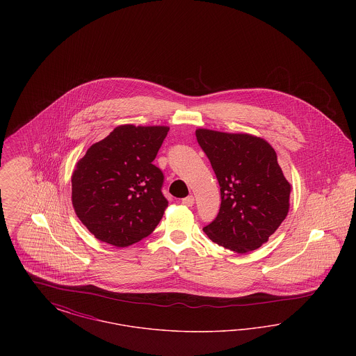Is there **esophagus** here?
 Wrapping results in <instances>:
<instances>
[{
    "instance_id": "obj_1",
    "label": "esophagus",
    "mask_w": 356,
    "mask_h": 356,
    "mask_svg": "<svg viewBox=\"0 0 356 356\" xmlns=\"http://www.w3.org/2000/svg\"><path fill=\"white\" fill-rule=\"evenodd\" d=\"M181 203L186 205V207H192V205L195 204V197H193L192 195H191V196H186V197H184V199L181 200Z\"/></svg>"
}]
</instances>
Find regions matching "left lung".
<instances>
[{
	"mask_svg": "<svg viewBox=\"0 0 356 356\" xmlns=\"http://www.w3.org/2000/svg\"><path fill=\"white\" fill-rule=\"evenodd\" d=\"M220 186V211L204 227L213 243L237 254L261 247L289 209L291 184L271 145L248 134L196 129Z\"/></svg>",
	"mask_w": 356,
	"mask_h": 356,
	"instance_id": "8db88e82",
	"label": "left lung"
}]
</instances>
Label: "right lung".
<instances>
[{
	"instance_id": "1",
	"label": "right lung",
	"mask_w": 356,
	"mask_h": 356,
	"mask_svg": "<svg viewBox=\"0 0 356 356\" xmlns=\"http://www.w3.org/2000/svg\"><path fill=\"white\" fill-rule=\"evenodd\" d=\"M170 128L116 127L93 144L72 175V204L96 238L128 247L149 236L168 202L163 172L152 161Z\"/></svg>"
}]
</instances>
